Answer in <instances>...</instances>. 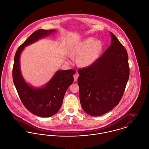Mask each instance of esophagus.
<instances>
[{"instance_id":"obj_1","label":"esophagus","mask_w":149,"mask_h":149,"mask_svg":"<svg viewBox=\"0 0 149 149\" xmlns=\"http://www.w3.org/2000/svg\"><path fill=\"white\" fill-rule=\"evenodd\" d=\"M79 76V75L78 73H75V74H74L73 77H74V81H76V80H77Z\"/></svg>"}]
</instances>
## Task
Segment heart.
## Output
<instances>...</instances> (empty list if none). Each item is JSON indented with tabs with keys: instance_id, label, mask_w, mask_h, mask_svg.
Here are the masks:
<instances>
[{
	"instance_id": "1",
	"label": "heart",
	"mask_w": 149,
	"mask_h": 149,
	"mask_svg": "<svg viewBox=\"0 0 149 149\" xmlns=\"http://www.w3.org/2000/svg\"><path fill=\"white\" fill-rule=\"evenodd\" d=\"M102 45L99 40H95L93 38H89L73 47L72 54L79 56L78 64L86 67L93 64L98 58L102 51Z\"/></svg>"
}]
</instances>
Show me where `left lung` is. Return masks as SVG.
I'll list each match as a JSON object with an SVG mask.
<instances>
[{
	"mask_svg": "<svg viewBox=\"0 0 149 149\" xmlns=\"http://www.w3.org/2000/svg\"><path fill=\"white\" fill-rule=\"evenodd\" d=\"M111 45L90 66L78 70L79 97L83 109L99 116L116 106L130 76L127 51L110 32Z\"/></svg>",
	"mask_w": 149,
	"mask_h": 149,
	"instance_id": "obj_1",
	"label": "left lung"
}]
</instances>
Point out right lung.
<instances>
[{
  "label": "right lung",
  "instance_id": "add662e5",
  "mask_svg": "<svg viewBox=\"0 0 149 149\" xmlns=\"http://www.w3.org/2000/svg\"><path fill=\"white\" fill-rule=\"evenodd\" d=\"M55 32L54 29H39L34 32L18 48L14 60L13 79L19 98L30 112L42 117H49L58 111L68 88L73 82L76 71L72 69L58 70L44 87L36 88L29 85L23 78L19 57L25 47Z\"/></svg>",
  "mask_w": 149,
  "mask_h": 149
}]
</instances>
